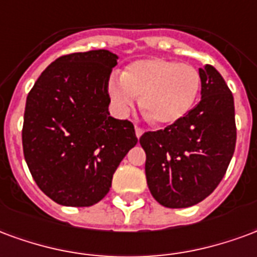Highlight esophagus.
<instances>
[{
	"mask_svg": "<svg viewBox=\"0 0 257 257\" xmlns=\"http://www.w3.org/2000/svg\"><path fill=\"white\" fill-rule=\"evenodd\" d=\"M142 134H144V128H142V127H140V126H136V136H137V138H140V137H141Z\"/></svg>",
	"mask_w": 257,
	"mask_h": 257,
	"instance_id": "obj_1",
	"label": "esophagus"
}]
</instances>
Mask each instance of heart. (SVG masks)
I'll return each instance as SVG.
<instances>
[{
    "instance_id": "obj_1",
    "label": "heart",
    "mask_w": 257,
    "mask_h": 257,
    "mask_svg": "<svg viewBox=\"0 0 257 257\" xmlns=\"http://www.w3.org/2000/svg\"><path fill=\"white\" fill-rule=\"evenodd\" d=\"M201 76L193 65L172 60H138L127 65L120 79H112L108 91L113 105L127 115L141 97L142 108L159 127L177 124L196 105Z\"/></svg>"
}]
</instances>
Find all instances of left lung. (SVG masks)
I'll return each instance as SVG.
<instances>
[{
  "label": "left lung",
  "mask_w": 257,
  "mask_h": 257,
  "mask_svg": "<svg viewBox=\"0 0 257 257\" xmlns=\"http://www.w3.org/2000/svg\"><path fill=\"white\" fill-rule=\"evenodd\" d=\"M201 100L164 130L142 134L152 196L167 208L196 205L216 189L233 157L237 128L231 91L212 65L198 69Z\"/></svg>",
  "instance_id": "left-lung-1"
}]
</instances>
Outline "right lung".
I'll return each instance as SVG.
<instances>
[{
	"label": "right lung",
	"instance_id": "1",
	"mask_svg": "<svg viewBox=\"0 0 257 257\" xmlns=\"http://www.w3.org/2000/svg\"><path fill=\"white\" fill-rule=\"evenodd\" d=\"M117 59L104 49L61 56L27 95L24 159L38 188L60 205L90 207L102 200L138 142L133 123L108 110Z\"/></svg>",
	"mask_w": 257,
	"mask_h": 257
}]
</instances>
